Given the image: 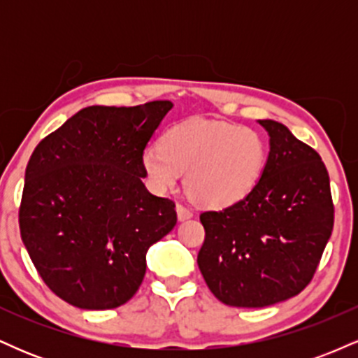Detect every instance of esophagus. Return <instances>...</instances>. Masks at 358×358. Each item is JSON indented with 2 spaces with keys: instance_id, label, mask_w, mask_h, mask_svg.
<instances>
[{
  "instance_id": "obj_1",
  "label": "esophagus",
  "mask_w": 358,
  "mask_h": 358,
  "mask_svg": "<svg viewBox=\"0 0 358 358\" xmlns=\"http://www.w3.org/2000/svg\"><path fill=\"white\" fill-rule=\"evenodd\" d=\"M176 215H178V220H180V222H183V220L192 219L193 212L190 210V208L187 207V205L178 203V205H176Z\"/></svg>"
}]
</instances>
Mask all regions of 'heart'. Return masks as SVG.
Returning <instances> with one entry per match:
<instances>
[{"mask_svg": "<svg viewBox=\"0 0 358 358\" xmlns=\"http://www.w3.org/2000/svg\"><path fill=\"white\" fill-rule=\"evenodd\" d=\"M266 163V143L256 129L232 122L190 119L163 133L159 146L141 155L155 190L168 192L187 173L188 195L196 203L224 208L256 187Z\"/></svg>", "mask_w": 358, "mask_h": 358, "instance_id": "heart-1", "label": "heart"}]
</instances>
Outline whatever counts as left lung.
<instances>
[{
    "mask_svg": "<svg viewBox=\"0 0 358 358\" xmlns=\"http://www.w3.org/2000/svg\"><path fill=\"white\" fill-rule=\"evenodd\" d=\"M269 155L241 202L200 215V273L229 306L264 308L296 296L313 278L334 231L330 178L313 148L273 119H259Z\"/></svg>",
    "mask_w": 358,
    "mask_h": 358,
    "instance_id": "left-lung-1",
    "label": "left lung"
}]
</instances>
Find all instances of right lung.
<instances>
[{"instance_id": "obj_1", "label": "right lung", "mask_w": 358, "mask_h": 358, "mask_svg": "<svg viewBox=\"0 0 358 358\" xmlns=\"http://www.w3.org/2000/svg\"><path fill=\"white\" fill-rule=\"evenodd\" d=\"M170 101L89 106L38 143L24 171L22 241L53 293L82 310H110L136 294L146 252L176 225L155 196L141 155Z\"/></svg>"}]
</instances>
